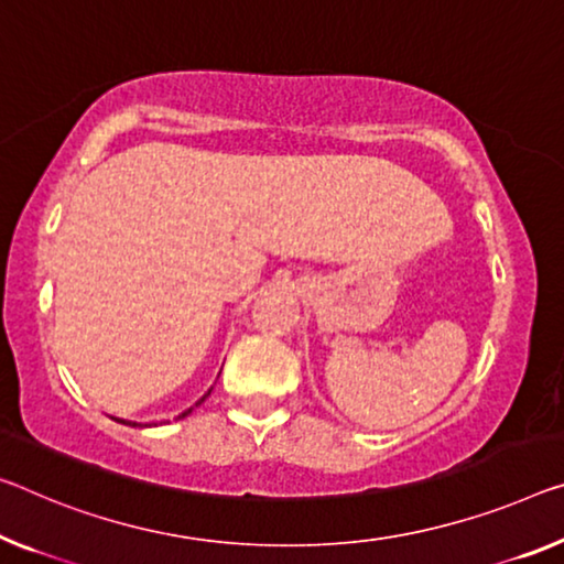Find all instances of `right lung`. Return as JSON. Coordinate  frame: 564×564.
<instances>
[{
  "instance_id": "1",
  "label": "right lung",
  "mask_w": 564,
  "mask_h": 564,
  "mask_svg": "<svg viewBox=\"0 0 564 564\" xmlns=\"http://www.w3.org/2000/svg\"><path fill=\"white\" fill-rule=\"evenodd\" d=\"M209 393H212V391H209ZM209 393H206V395H209ZM206 395H204V398H202V401H198V403H204V401H206ZM198 403H196V405H198ZM192 411H194V409H188V411H184V413H181V415H178V419H186V415H188V413H192ZM120 423H126V421H120ZM128 426H131V423H128ZM133 426H135V423H133Z\"/></svg>"
}]
</instances>
